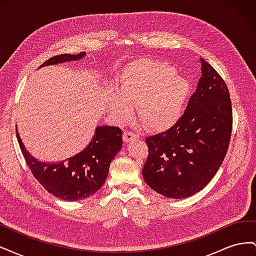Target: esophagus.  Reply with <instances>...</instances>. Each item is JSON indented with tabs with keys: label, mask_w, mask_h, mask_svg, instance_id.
<instances>
[{
	"label": "esophagus",
	"mask_w": 256,
	"mask_h": 256,
	"mask_svg": "<svg viewBox=\"0 0 256 256\" xmlns=\"http://www.w3.org/2000/svg\"><path fill=\"white\" fill-rule=\"evenodd\" d=\"M122 138H124V141H125L126 143L132 141V140H138V138H140L138 134H136V132H134V131H130V130H126L122 134Z\"/></svg>",
	"instance_id": "34e87169"
}]
</instances>
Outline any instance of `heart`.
Instances as JSON below:
<instances>
[{
  "mask_svg": "<svg viewBox=\"0 0 256 256\" xmlns=\"http://www.w3.org/2000/svg\"><path fill=\"white\" fill-rule=\"evenodd\" d=\"M189 84L174 68L162 62L142 60L129 65L120 79L118 95H112L109 109L125 122L138 108L144 125L154 130H166L180 120L187 99Z\"/></svg>",
  "mask_w": 256,
  "mask_h": 256,
  "instance_id": "heart-1",
  "label": "heart"
}]
</instances>
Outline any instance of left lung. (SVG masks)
Segmentation results:
<instances>
[{
	"mask_svg": "<svg viewBox=\"0 0 256 256\" xmlns=\"http://www.w3.org/2000/svg\"><path fill=\"white\" fill-rule=\"evenodd\" d=\"M202 76L184 115L164 132L145 138L148 156L143 178L166 198H184L202 190L226 158L233 128L230 92L204 58Z\"/></svg>",
	"mask_w": 256,
	"mask_h": 256,
	"instance_id": "1",
	"label": "left lung"
}]
</instances>
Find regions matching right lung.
Listing matches in <instances>:
<instances>
[{
	"mask_svg": "<svg viewBox=\"0 0 256 256\" xmlns=\"http://www.w3.org/2000/svg\"><path fill=\"white\" fill-rule=\"evenodd\" d=\"M84 56L85 52L58 54L40 66L80 60ZM122 131L118 127H97L86 148L60 164L36 160L26 152L18 132L17 138L26 164L38 182L60 200H78L92 196L104 184L111 161L122 148Z\"/></svg>",
	"mask_w": 256,
	"mask_h": 256,
	"instance_id": "right-lung-1",
	"label": "right lung"
}]
</instances>
